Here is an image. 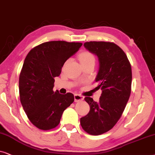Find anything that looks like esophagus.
Returning <instances> with one entry per match:
<instances>
[{"label": "esophagus", "instance_id": "1", "mask_svg": "<svg viewBox=\"0 0 155 155\" xmlns=\"http://www.w3.org/2000/svg\"><path fill=\"white\" fill-rule=\"evenodd\" d=\"M84 98V97L83 96H81V95L80 94H75L74 95V101L75 102H79V101H83Z\"/></svg>", "mask_w": 155, "mask_h": 155}]
</instances>
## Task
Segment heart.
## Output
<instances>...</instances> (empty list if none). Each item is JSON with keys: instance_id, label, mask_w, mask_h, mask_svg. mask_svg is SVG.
Instances as JSON below:
<instances>
[{"instance_id": "obj_1", "label": "heart", "mask_w": 155, "mask_h": 155, "mask_svg": "<svg viewBox=\"0 0 155 155\" xmlns=\"http://www.w3.org/2000/svg\"><path fill=\"white\" fill-rule=\"evenodd\" d=\"M79 60L82 64H87L90 62L95 63V57L91 52L84 51L79 54Z\"/></svg>"}]
</instances>
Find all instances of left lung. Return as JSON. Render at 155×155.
Returning <instances> with one entry per match:
<instances>
[{
  "instance_id": "left-lung-1",
  "label": "left lung",
  "mask_w": 155,
  "mask_h": 155,
  "mask_svg": "<svg viewBox=\"0 0 155 155\" xmlns=\"http://www.w3.org/2000/svg\"><path fill=\"white\" fill-rule=\"evenodd\" d=\"M84 45L98 57L96 89H101L102 94L98 102L85 97L90 110L80 123L87 133L99 135L112 129L125 110L131 93V65L125 53L115 43L94 41Z\"/></svg>"
}]
</instances>
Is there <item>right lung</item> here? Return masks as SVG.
I'll return each instance as SVG.
<instances>
[{
  "instance_id": "right-lung-1",
  "label": "right lung",
  "mask_w": 155,
  "mask_h": 155,
  "mask_svg": "<svg viewBox=\"0 0 155 155\" xmlns=\"http://www.w3.org/2000/svg\"><path fill=\"white\" fill-rule=\"evenodd\" d=\"M81 42L50 41L35 47L27 55L20 74V102L30 121L43 130L56 127L64 110L74 101L71 93L54 91V78Z\"/></svg>"
}]
</instances>
